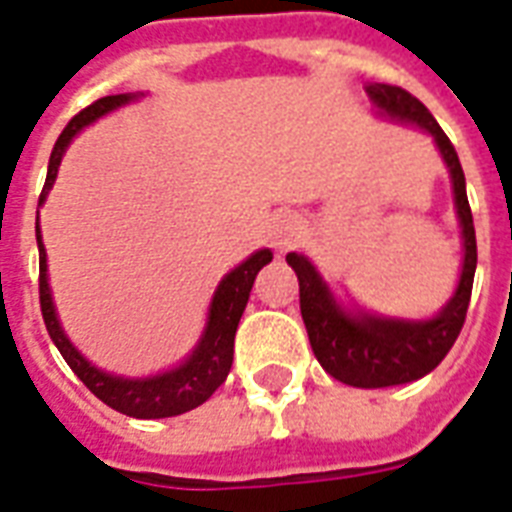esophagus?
I'll return each mask as SVG.
<instances>
[{
	"label": "esophagus",
	"mask_w": 512,
	"mask_h": 512,
	"mask_svg": "<svg viewBox=\"0 0 512 512\" xmlns=\"http://www.w3.org/2000/svg\"><path fill=\"white\" fill-rule=\"evenodd\" d=\"M305 236V220L300 215H284L279 217L271 228V244L279 252L297 247V241Z\"/></svg>",
	"instance_id": "1"
}]
</instances>
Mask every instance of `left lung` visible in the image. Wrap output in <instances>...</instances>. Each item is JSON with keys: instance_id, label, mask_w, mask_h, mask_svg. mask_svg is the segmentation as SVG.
Listing matches in <instances>:
<instances>
[{"instance_id": "1", "label": "left lung", "mask_w": 512, "mask_h": 512, "mask_svg": "<svg viewBox=\"0 0 512 512\" xmlns=\"http://www.w3.org/2000/svg\"><path fill=\"white\" fill-rule=\"evenodd\" d=\"M377 114L390 122L414 124L428 132L436 143L452 177L454 209L462 233V268L460 281L452 297L436 316L430 319H396V316H377L364 308H345L335 297L319 268L305 255L289 252L287 263L300 281V313L311 348L319 364L335 380L353 388H390L414 382L433 372L444 356L452 350L468 313L473 276H476V228L470 215L468 191H465V172L457 159L452 140L446 138L428 108L420 100L393 84L369 82L364 87Z\"/></svg>"}]
</instances>
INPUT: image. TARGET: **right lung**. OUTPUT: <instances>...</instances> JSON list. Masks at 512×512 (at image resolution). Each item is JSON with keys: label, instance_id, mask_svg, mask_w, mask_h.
Here are the masks:
<instances>
[{"label": "right lung", "instance_id": "add662e5", "mask_svg": "<svg viewBox=\"0 0 512 512\" xmlns=\"http://www.w3.org/2000/svg\"><path fill=\"white\" fill-rule=\"evenodd\" d=\"M143 98V92H122V95H108V98L95 100L92 106L68 122V127L60 132L58 143L52 148L50 164H47V180H44L39 207L47 201V193L52 191V183L58 177V167L63 162V154L71 146V140L116 108L135 103ZM36 244H39V303H42L44 327L50 332V340L60 350V356L66 358V364L74 369V374L95 393V396L108 404L116 412L138 420H162V417H175V414L191 412L201 406L220 385L225 382L233 364V337L239 329L241 313L247 308L249 292L255 284V276L263 265L273 260L271 249H257L252 255L239 263L233 271H228L217 284L212 303L207 311V324L201 332L199 342L177 366L167 372L148 374V377H124L100 369L92 361L76 350V345L68 340L63 332V324L58 319V308L52 300L50 279H47V252H44L42 231H39V212H36Z\"/></svg>", "mask_w": 512, "mask_h": 512}]
</instances>
